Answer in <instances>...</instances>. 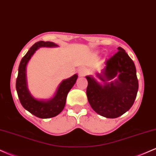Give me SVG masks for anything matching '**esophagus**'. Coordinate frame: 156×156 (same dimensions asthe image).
Wrapping results in <instances>:
<instances>
[{"instance_id": "34e87169", "label": "esophagus", "mask_w": 156, "mask_h": 156, "mask_svg": "<svg viewBox=\"0 0 156 156\" xmlns=\"http://www.w3.org/2000/svg\"><path fill=\"white\" fill-rule=\"evenodd\" d=\"M87 70L85 68H80V69H78V75H79L80 76H85L86 75H87Z\"/></svg>"}]
</instances>
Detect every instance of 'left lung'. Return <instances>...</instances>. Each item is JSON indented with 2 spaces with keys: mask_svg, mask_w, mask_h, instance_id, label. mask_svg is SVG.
<instances>
[{
  "mask_svg": "<svg viewBox=\"0 0 156 156\" xmlns=\"http://www.w3.org/2000/svg\"><path fill=\"white\" fill-rule=\"evenodd\" d=\"M105 67L98 78L87 76V99L93 110L106 118H117L133 105L139 89L136 69L133 60L123 48L105 62ZM115 76L117 80L111 82Z\"/></svg>",
  "mask_w": 156,
  "mask_h": 156,
  "instance_id": "1",
  "label": "left lung"
}]
</instances>
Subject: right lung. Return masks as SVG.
I'll return each mask as SVG.
<instances>
[{
  "mask_svg": "<svg viewBox=\"0 0 156 156\" xmlns=\"http://www.w3.org/2000/svg\"><path fill=\"white\" fill-rule=\"evenodd\" d=\"M57 44L51 42L39 41L36 42L23 56L19 65L18 76L16 80V89L17 95L23 108L36 117L42 119L54 117L62 112L66 103L68 92L76 83L78 75L64 80L57 89L55 94L48 101L37 100L31 95L27 87L26 66L28 61L37 49L41 47H57Z\"/></svg>",
  "mask_w": 156,
  "mask_h": 156,
  "instance_id": "add662e5",
  "label": "right lung"
}]
</instances>
